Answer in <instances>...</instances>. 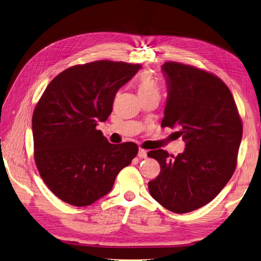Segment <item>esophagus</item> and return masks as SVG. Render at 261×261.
<instances>
[{
    "mask_svg": "<svg viewBox=\"0 0 261 261\" xmlns=\"http://www.w3.org/2000/svg\"><path fill=\"white\" fill-rule=\"evenodd\" d=\"M140 158H142V159H145V158H147V151L145 150V149H142V148H140V150H139V154H138Z\"/></svg>",
    "mask_w": 261,
    "mask_h": 261,
    "instance_id": "obj_1",
    "label": "esophagus"
}]
</instances>
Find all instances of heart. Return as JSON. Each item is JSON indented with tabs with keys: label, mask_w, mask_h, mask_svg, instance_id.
Returning <instances> with one entry per match:
<instances>
[{
	"label": "heart",
	"mask_w": 261,
	"mask_h": 261,
	"mask_svg": "<svg viewBox=\"0 0 261 261\" xmlns=\"http://www.w3.org/2000/svg\"><path fill=\"white\" fill-rule=\"evenodd\" d=\"M138 93L140 98L160 94V87L150 73L143 72L140 74L138 79Z\"/></svg>",
	"instance_id": "1"
}]
</instances>
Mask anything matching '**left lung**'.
<instances>
[{"mask_svg": "<svg viewBox=\"0 0 261 261\" xmlns=\"http://www.w3.org/2000/svg\"><path fill=\"white\" fill-rule=\"evenodd\" d=\"M167 100L162 127L178 128L186 149L148 156L161 172L148 182L150 195L167 210L187 213L207 205L231 178L242 139V122L229 88L217 75L175 62L162 65Z\"/></svg>", "mask_w": 261, "mask_h": 261, "instance_id": "8db88e82", "label": "left lung"}]
</instances>
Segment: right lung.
Here are the masks:
<instances>
[{"label":"right lung","instance_id":"right-lung-1","mask_svg":"<svg viewBox=\"0 0 261 261\" xmlns=\"http://www.w3.org/2000/svg\"><path fill=\"white\" fill-rule=\"evenodd\" d=\"M141 65L97 61L56 75L34 110V158L44 184L63 201L92 205L107 195L117 174L138 154L134 143L114 145L97 130L117 90Z\"/></svg>","mask_w":261,"mask_h":261}]
</instances>
